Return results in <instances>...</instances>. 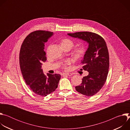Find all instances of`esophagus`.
<instances>
[{
	"label": "esophagus",
	"instance_id": "obj_1",
	"mask_svg": "<svg viewBox=\"0 0 130 130\" xmlns=\"http://www.w3.org/2000/svg\"><path fill=\"white\" fill-rule=\"evenodd\" d=\"M63 76H71L72 75V74L71 73H63Z\"/></svg>",
	"mask_w": 130,
	"mask_h": 130
}]
</instances>
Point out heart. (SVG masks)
I'll use <instances>...</instances> for the list:
<instances>
[{
	"mask_svg": "<svg viewBox=\"0 0 130 130\" xmlns=\"http://www.w3.org/2000/svg\"><path fill=\"white\" fill-rule=\"evenodd\" d=\"M61 45L63 48H69L71 49L74 45L73 42L69 39H64L61 40ZM86 48L84 46H81L77 48L74 51V55L78 58L82 57L85 53ZM68 62H67V63Z\"/></svg>",
	"mask_w": 130,
	"mask_h": 130,
	"instance_id": "1",
	"label": "heart"
}]
</instances>
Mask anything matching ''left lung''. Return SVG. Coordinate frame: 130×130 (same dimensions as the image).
<instances>
[{"label": "left lung", "instance_id": "8db88e82", "mask_svg": "<svg viewBox=\"0 0 130 130\" xmlns=\"http://www.w3.org/2000/svg\"><path fill=\"white\" fill-rule=\"evenodd\" d=\"M69 36L82 40L88 44L81 63L88 75L84 77L76 90L88 97L95 95L104 85L109 68V54L104 40L99 35L90 32L68 33Z\"/></svg>", "mask_w": 130, "mask_h": 130}]
</instances>
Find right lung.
I'll return each mask as SVG.
<instances>
[{
  "label": "right lung",
  "mask_w": 130,
  "mask_h": 130,
  "mask_svg": "<svg viewBox=\"0 0 130 130\" xmlns=\"http://www.w3.org/2000/svg\"><path fill=\"white\" fill-rule=\"evenodd\" d=\"M53 35L50 31L39 30L30 33L24 40L20 50V64L23 77L35 94L46 96L58 87L59 74L46 76L42 69L46 60L44 44Z\"/></svg>",
  "instance_id": "add662e5"
}]
</instances>
